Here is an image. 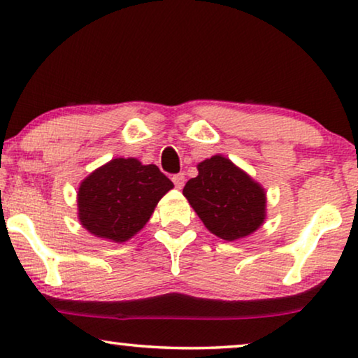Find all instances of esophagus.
<instances>
[{
	"instance_id": "1",
	"label": "esophagus",
	"mask_w": 358,
	"mask_h": 358,
	"mask_svg": "<svg viewBox=\"0 0 358 358\" xmlns=\"http://www.w3.org/2000/svg\"><path fill=\"white\" fill-rule=\"evenodd\" d=\"M173 182L178 189H182L184 187V182H185V176L184 173H179V174H174L173 176Z\"/></svg>"
}]
</instances>
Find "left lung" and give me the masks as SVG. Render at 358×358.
<instances>
[{
  "instance_id": "1",
  "label": "left lung",
  "mask_w": 358,
  "mask_h": 358,
  "mask_svg": "<svg viewBox=\"0 0 358 358\" xmlns=\"http://www.w3.org/2000/svg\"><path fill=\"white\" fill-rule=\"evenodd\" d=\"M184 197L208 231L224 241L244 238L266 220V190L228 158L215 155L197 166Z\"/></svg>"
}]
</instances>
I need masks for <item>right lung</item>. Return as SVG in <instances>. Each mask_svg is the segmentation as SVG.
Listing matches in <instances>:
<instances>
[{
  "instance_id": "obj_1",
  "label": "right lung",
  "mask_w": 358,
  "mask_h": 358,
  "mask_svg": "<svg viewBox=\"0 0 358 358\" xmlns=\"http://www.w3.org/2000/svg\"><path fill=\"white\" fill-rule=\"evenodd\" d=\"M173 187L158 166L115 158L81 182L78 218L94 236L124 243L145 227L161 197Z\"/></svg>"
}]
</instances>
